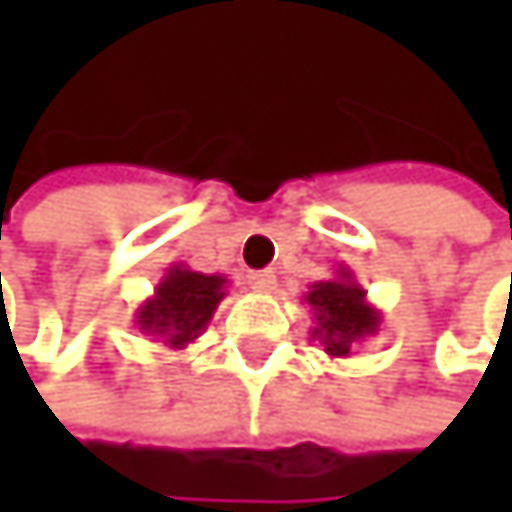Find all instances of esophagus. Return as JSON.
Here are the masks:
<instances>
[{"label":"esophagus","instance_id":"esophagus-1","mask_svg":"<svg viewBox=\"0 0 512 512\" xmlns=\"http://www.w3.org/2000/svg\"><path fill=\"white\" fill-rule=\"evenodd\" d=\"M248 285H251L254 291H273V288H276V276H273V270L248 273Z\"/></svg>","mask_w":512,"mask_h":512}]
</instances>
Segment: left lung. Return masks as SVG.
Here are the masks:
<instances>
[{
    "instance_id": "obj_1",
    "label": "left lung",
    "mask_w": 512,
    "mask_h": 512,
    "mask_svg": "<svg viewBox=\"0 0 512 512\" xmlns=\"http://www.w3.org/2000/svg\"><path fill=\"white\" fill-rule=\"evenodd\" d=\"M304 301L316 319V328H310V338L319 341L325 353L334 359H347L356 344L378 334L384 319L375 304H368V291L344 264L331 279L313 282Z\"/></svg>"
}]
</instances>
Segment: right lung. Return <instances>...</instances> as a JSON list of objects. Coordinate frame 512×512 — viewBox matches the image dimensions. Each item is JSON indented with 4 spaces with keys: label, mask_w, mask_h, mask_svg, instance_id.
<instances>
[{
    "label": "right lung",
    "mask_w": 512,
    "mask_h": 512,
    "mask_svg": "<svg viewBox=\"0 0 512 512\" xmlns=\"http://www.w3.org/2000/svg\"><path fill=\"white\" fill-rule=\"evenodd\" d=\"M227 298V276L196 273L187 264H171L156 291L137 307L134 325L150 338L181 350L208 328L214 310Z\"/></svg>",
    "instance_id": "obj_1"
}]
</instances>
